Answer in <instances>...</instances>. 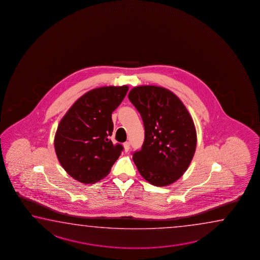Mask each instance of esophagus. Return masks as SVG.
Instances as JSON below:
<instances>
[{"label":"esophagus","mask_w":260,"mask_h":260,"mask_svg":"<svg viewBox=\"0 0 260 260\" xmlns=\"http://www.w3.org/2000/svg\"><path fill=\"white\" fill-rule=\"evenodd\" d=\"M123 148H124L125 152H127L129 148H130V143H129V142H125V143L123 144Z\"/></svg>","instance_id":"34e87169"}]
</instances>
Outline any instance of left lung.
<instances>
[{
    "instance_id": "obj_1",
    "label": "left lung",
    "mask_w": 260,
    "mask_h": 260,
    "mask_svg": "<svg viewBox=\"0 0 260 260\" xmlns=\"http://www.w3.org/2000/svg\"><path fill=\"white\" fill-rule=\"evenodd\" d=\"M128 98L145 126L141 150L133 160L145 180L155 186L171 185L184 175L197 147L194 121L180 99L155 85L137 86Z\"/></svg>"
}]
</instances>
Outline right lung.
<instances>
[{
    "label": "right lung",
    "instance_id": "add662e5",
    "mask_svg": "<svg viewBox=\"0 0 260 260\" xmlns=\"http://www.w3.org/2000/svg\"><path fill=\"white\" fill-rule=\"evenodd\" d=\"M127 85L92 89L71 106L58 124L54 149L62 168L75 180L93 184L106 177L123 146L113 145L112 113Z\"/></svg>",
    "mask_w": 260,
    "mask_h": 260
}]
</instances>
